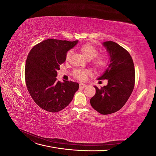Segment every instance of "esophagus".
<instances>
[{"label": "esophagus", "instance_id": "34e87169", "mask_svg": "<svg viewBox=\"0 0 156 156\" xmlns=\"http://www.w3.org/2000/svg\"><path fill=\"white\" fill-rule=\"evenodd\" d=\"M79 87H80V88H85V87H87V85H86L85 84L80 83V84H79Z\"/></svg>", "mask_w": 156, "mask_h": 156}]
</instances>
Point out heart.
<instances>
[{
	"label": "heart",
	"instance_id": "obj_1",
	"mask_svg": "<svg viewBox=\"0 0 156 156\" xmlns=\"http://www.w3.org/2000/svg\"><path fill=\"white\" fill-rule=\"evenodd\" d=\"M80 51L83 56L87 60H91L94 57L95 58L93 59L92 64L93 67L97 70H101L105 69L108 64V59L105 56H97L98 55V49L95 46L91 44H84L79 48ZM72 55V51H69L66 55V60L68 61L69 60L70 56ZM90 75V72L86 69H77L73 71V75L74 77L80 80V81H84Z\"/></svg>",
	"mask_w": 156,
	"mask_h": 156
}]
</instances>
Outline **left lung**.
<instances>
[{
	"label": "left lung",
	"mask_w": 156,
	"mask_h": 156,
	"mask_svg": "<svg viewBox=\"0 0 156 156\" xmlns=\"http://www.w3.org/2000/svg\"><path fill=\"white\" fill-rule=\"evenodd\" d=\"M109 54V64L99 80L107 79L106 86L96 88V94L90 100L92 107L102 115L119 111L133 90L135 72L131 55L122 46L112 41L103 43Z\"/></svg>",
	"instance_id": "obj_1"
}]
</instances>
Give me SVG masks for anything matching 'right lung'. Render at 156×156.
Segmentation results:
<instances>
[{"instance_id":"right-lung-1","label":"right lung","mask_w":156,"mask_h":156,"mask_svg":"<svg viewBox=\"0 0 156 156\" xmlns=\"http://www.w3.org/2000/svg\"><path fill=\"white\" fill-rule=\"evenodd\" d=\"M77 43L78 40H45L36 45L28 55L25 69L26 85L33 100L44 110L56 112L64 109L78 90L77 83H61L56 78L67 52Z\"/></svg>"}]
</instances>
